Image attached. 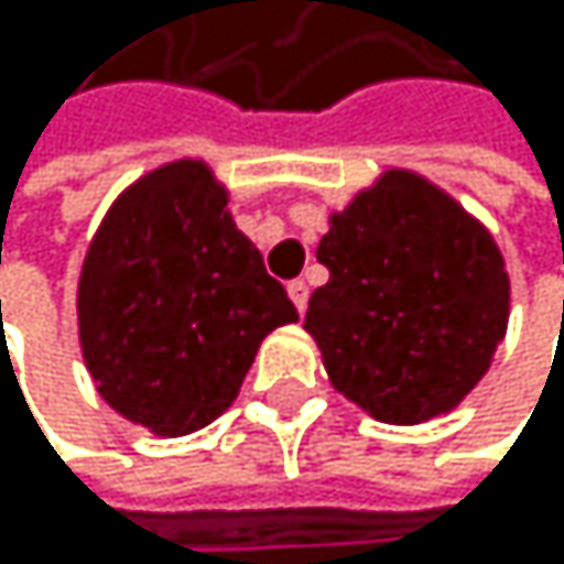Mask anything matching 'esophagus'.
Segmentation results:
<instances>
[{
	"instance_id": "34e87169",
	"label": "esophagus",
	"mask_w": 564,
	"mask_h": 564,
	"mask_svg": "<svg viewBox=\"0 0 564 564\" xmlns=\"http://www.w3.org/2000/svg\"><path fill=\"white\" fill-rule=\"evenodd\" d=\"M288 294H291V301H294V307L304 314V307H307V284H304V280H291V284H288Z\"/></svg>"
}]
</instances>
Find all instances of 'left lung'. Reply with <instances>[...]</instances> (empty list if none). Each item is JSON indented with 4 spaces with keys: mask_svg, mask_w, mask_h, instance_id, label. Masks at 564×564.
Returning a JSON list of instances; mask_svg holds the SVG:
<instances>
[{
    "mask_svg": "<svg viewBox=\"0 0 564 564\" xmlns=\"http://www.w3.org/2000/svg\"><path fill=\"white\" fill-rule=\"evenodd\" d=\"M304 328L348 399L382 423H423L487 372L508 324V273L490 236L409 172L332 216Z\"/></svg>",
    "mask_w": 564,
    "mask_h": 564,
    "instance_id": "left-lung-1",
    "label": "left lung"
}]
</instances>
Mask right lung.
<instances>
[{"label":"right lung","mask_w":564,"mask_h":564,"mask_svg":"<svg viewBox=\"0 0 564 564\" xmlns=\"http://www.w3.org/2000/svg\"><path fill=\"white\" fill-rule=\"evenodd\" d=\"M77 311L100 395L162 436L213 423L260 341L297 321L199 162L151 172L115 203L90 243Z\"/></svg>","instance_id":"1"}]
</instances>
